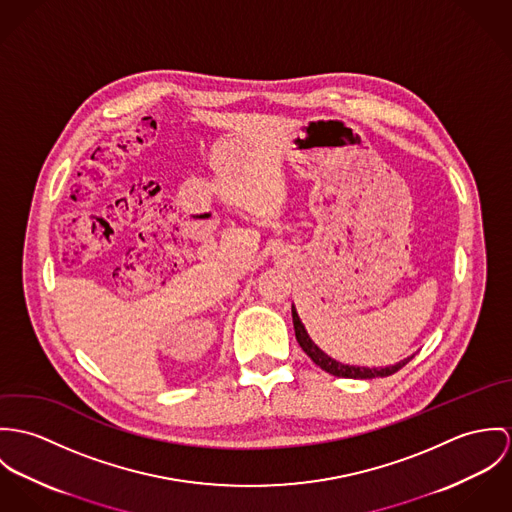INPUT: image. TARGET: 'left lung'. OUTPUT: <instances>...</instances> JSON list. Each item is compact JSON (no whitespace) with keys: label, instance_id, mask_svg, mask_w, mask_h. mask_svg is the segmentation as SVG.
<instances>
[{"label":"left lung","instance_id":"obj_1","mask_svg":"<svg viewBox=\"0 0 512 512\" xmlns=\"http://www.w3.org/2000/svg\"><path fill=\"white\" fill-rule=\"evenodd\" d=\"M292 324H294V334H296V341L300 343L302 351L326 373L334 375V377H343V379H375V377H389L393 373H397L398 369H402L414 355L398 361L395 365L389 367H359V365H345L336 359H332L330 355H326L314 341L310 340L304 324L298 318L296 308L292 306Z\"/></svg>","mask_w":512,"mask_h":512}]
</instances>
